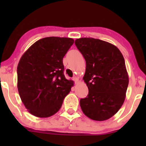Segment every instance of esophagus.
<instances>
[{
    "instance_id": "34e87169",
    "label": "esophagus",
    "mask_w": 146,
    "mask_h": 146,
    "mask_svg": "<svg viewBox=\"0 0 146 146\" xmlns=\"http://www.w3.org/2000/svg\"><path fill=\"white\" fill-rule=\"evenodd\" d=\"M73 81L75 82V84H77L78 82V81H79V80H78V78H77V77H74V78H73Z\"/></svg>"
}]
</instances>
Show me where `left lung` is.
<instances>
[{"mask_svg":"<svg viewBox=\"0 0 146 146\" xmlns=\"http://www.w3.org/2000/svg\"><path fill=\"white\" fill-rule=\"evenodd\" d=\"M86 60L83 80L88 88L80 100L84 114L95 121H105L123 105L128 86V75L121 51L115 45L93 38L75 40Z\"/></svg>","mask_w":146,"mask_h":146,"instance_id":"8db88e82","label":"left lung"}]
</instances>
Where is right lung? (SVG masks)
I'll return each instance as SVG.
<instances>
[{"label":"right lung","mask_w":146,"mask_h":146,"mask_svg":"<svg viewBox=\"0 0 146 146\" xmlns=\"http://www.w3.org/2000/svg\"><path fill=\"white\" fill-rule=\"evenodd\" d=\"M74 43L70 38L47 37L25 52L17 67L20 97L31 115L48 117L61 108L73 82L65 78L63 58Z\"/></svg>","instance_id":"add662e5"}]
</instances>
